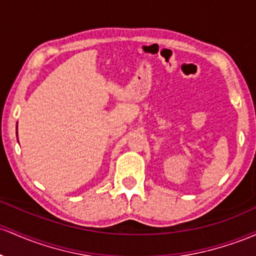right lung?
Segmentation results:
<instances>
[{
    "label": "right lung",
    "instance_id": "add662e5",
    "mask_svg": "<svg viewBox=\"0 0 256 256\" xmlns=\"http://www.w3.org/2000/svg\"><path fill=\"white\" fill-rule=\"evenodd\" d=\"M16 134H18V132H16Z\"/></svg>",
    "mask_w": 256,
    "mask_h": 256
}]
</instances>
